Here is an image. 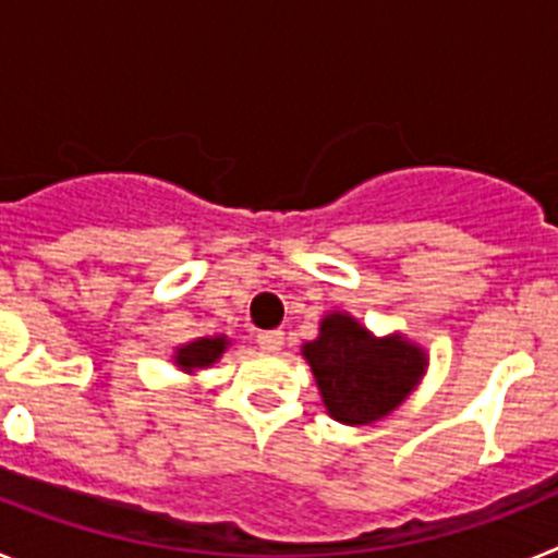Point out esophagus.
I'll return each mask as SVG.
<instances>
[{
	"label": "esophagus",
	"instance_id": "34e87169",
	"mask_svg": "<svg viewBox=\"0 0 558 558\" xmlns=\"http://www.w3.org/2000/svg\"><path fill=\"white\" fill-rule=\"evenodd\" d=\"M256 343H259V349H265V352H279L284 343V332L282 329H268V332H259L256 335Z\"/></svg>",
	"mask_w": 558,
	"mask_h": 558
}]
</instances>
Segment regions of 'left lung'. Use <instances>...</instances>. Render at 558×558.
I'll list each match as a JSON object with an SVG mask.
<instances>
[{"label": "left lung", "instance_id": "1", "mask_svg": "<svg viewBox=\"0 0 558 558\" xmlns=\"http://www.w3.org/2000/svg\"><path fill=\"white\" fill-rule=\"evenodd\" d=\"M329 416L372 425L388 416L425 374V352L402 338H374L343 313L327 315L318 340L304 347Z\"/></svg>", "mask_w": 558, "mask_h": 558}]
</instances>
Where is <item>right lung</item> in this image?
<instances>
[{"mask_svg":"<svg viewBox=\"0 0 558 558\" xmlns=\"http://www.w3.org/2000/svg\"><path fill=\"white\" fill-rule=\"evenodd\" d=\"M226 349V340L223 338H201V340H192L190 347H181L179 354H175V363L181 368H204L209 363L220 357V352Z\"/></svg>","mask_w":558,"mask_h":558,"instance_id":"add662e5","label":"right lung"}]
</instances>
